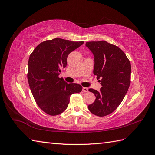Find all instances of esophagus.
<instances>
[{
  "label": "esophagus",
  "mask_w": 155,
  "mask_h": 155,
  "mask_svg": "<svg viewBox=\"0 0 155 155\" xmlns=\"http://www.w3.org/2000/svg\"><path fill=\"white\" fill-rule=\"evenodd\" d=\"M82 91H83L84 92H87L88 91V88H87V87H83Z\"/></svg>",
  "instance_id": "esophagus-1"
}]
</instances>
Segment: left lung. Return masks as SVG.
Wrapping results in <instances>:
<instances>
[{
  "instance_id": "left-lung-1",
  "label": "left lung",
  "mask_w": 155,
  "mask_h": 155,
  "mask_svg": "<svg viewBox=\"0 0 155 155\" xmlns=\"http://www.w3.org/2000/svg\"><path fill=\"white\" fill-rule=\"evenodd\" d=\"M86 46L94 56V74L102 86L100 91L88 89L94 94L96 100L88 108L94 115L105 116L118 107L128 91L130 63L119 47L105 41L87 42Z\"/></svg>"
}]
</instances>
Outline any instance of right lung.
I'll return each instance as SVG.
<instances>
[{
  "label": "right lung",
  "mask_w": 155,
  "mask_h": 155,
  "mask_svg": "<svg viewBox=\"0 0 155 155\" xmlns=\"http://www.w3.org/2000/svg\"><path fill=\"white\" fill-rule=\"evenodd\" d=\"M84 43L60 38L41 43L30 54L28 80L36 104L50 116L62 113L68 107L72 94L82 91L81 85L67 83L59 78L61 68L67 64L70 52Z\"/></svg>",
  "instance_id": "obj_1"
}]
</instances>
